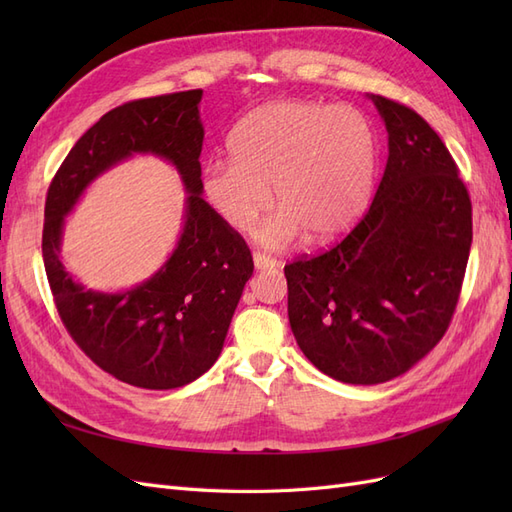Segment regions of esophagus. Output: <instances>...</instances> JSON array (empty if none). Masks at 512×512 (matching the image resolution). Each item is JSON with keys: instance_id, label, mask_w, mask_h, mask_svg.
<instances>
[{"instance_id": "34e87169", "label": "esophagus", "mask_w": 512, "mask_h": 512, "mask_svg": "<svg viewBox=\"0 0 512 512\" xmlns=\"http://www.w3.org/2000/svg\"><path fill=\"white\" fill-rule=\"evenodd\" d=\"M254 267H256L258 271L277 269V267H280V260H275V258H271V256H265V254L256 252V254H254Z\"/></svg>"}]
</instances>
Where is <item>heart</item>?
Segmentation results:
<instances>
[{
  "instance_id": "b5f03b06",
  "label": "heart",
  "mask_w": 512,
  "mask_h": 512,
  "mask_svg": "<svg viewBox=\"0 0 512 512\" xmlns=\"http://www.w3.org/2000/svg\"><path fill=\"white\" fill-rule=\"evenodd\" d=\"M232 160H211L200 190L218 218L247 232L275 203L258 239L324 245L348 232L369 200L376 138L352 106L286 100L258 108L230 136ZM274 198H270V188Z\"/></svg>"
}]
</instances>
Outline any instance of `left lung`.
<instances>
[{"instance_id": "8db88e82", "label": "left lung", "mask_w": 512, "mask_h": 512, "mask_svg": "<svg viewBox=\"0 0 512 512\" xmlns=\"http://www.w3.org/2000/svg\"><path fill=\"white\" fill-rule=\"evenodd\" d=\"M389 160L363 220L333 250L284 267L303 354L346 384L416 365L448 329L472 245V203L440 136L412 108L367 96Z\"/></svg>"}]
</instances>
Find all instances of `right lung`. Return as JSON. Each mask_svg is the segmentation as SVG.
Returning a JSON list of instances; mask_svg holds the SVG:
<instances>
[{
	"label": "right lung",
	"instance_id": "right-lung-1",
	"mask_svg": "<svg viewBox=\"0 0 512 512\" xmlns=\"http://www.w3.org/2000/svg\"><path fill=\"white\" fill-rule=\"evenodd\" d=\"M203 89L134 100L94 123L59 166L44 205L42 256L57 312L79 348L121 382L179 389L218 361L254 262L200 190ZM134 155L173 163L189 194L176 250L145 283L102 293L76 283L60 262L65 215L106 169Z\"/></svg>",
	"mask_w": 512,
	"mask_h": 512
}]
</instances>
